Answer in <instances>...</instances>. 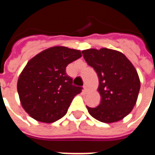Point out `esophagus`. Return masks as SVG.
<instances>
[{"label":"esophagus","mask_w":155,"mask_h":155,"mask_svg":"<svg viewBox=\"0 0 155 155\" xmlns=\"http://www.w3.org/2000/svg\"><path fill=\"white\" fill-rule=\"evenodd\" d=\"M83 89H84V92L85 93V92L87 91V88H86V85H84V86H83Z\"/></svg>","instance_id":"34e87169"}]
</instances>
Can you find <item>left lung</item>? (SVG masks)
<instances>
[{"label":"left lung","instance_id":"obj_1","mask_svg":"<svg viewBox=\"0 0 155 155\" xmlns=\"http://www.w3.org/2000/svg\"><path fill=\"white\" fill-rule=\"evenodd\" d=\"M87 64L99 78L101 101L97 107L86 106L91 116L104 123H113L130 114L140 89L138 73L121 52L102 48L82 51Z\"/></svg>","mask_w":155,"mask_h":155}]
</instances>
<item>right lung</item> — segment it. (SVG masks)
Masks as SVG:
<instances>
[{
	"mask_svg": "<svg viewBox=\"0 0 155 155\" xmlns=\"http://www.w3.org/2000/svg\"><path fill=\"white\" fill-rule=\"evenodd\" d=\"M81 57L78 50L54 46L28 61L19 76L17 91L22 107L33 119L53 123L67 113L82 87L73 84L65 69Z\"/></svg>",
	"mask_w": 155,
	"mask_h": 155,
	"instance_id": "obj_1",
	"label": "right lung"
}]
</instances>
